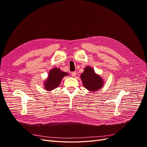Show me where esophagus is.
Masks as SVG:
<instances>
[{
	"label": "esophagus",
	"instance_id": "1",
	"mask_svg": "<svg viewBox=\"0 0 147 147\" xmlns=\"http://www.w3.org/2000/svg\"><path fill=\"white\" fill-rule=\"evenodd\" d=\"M76 74H77L76 71H73V72L71 73V75H72L73 77H75L76 76Z\"/></svg>",
	"mask_w": 147,
	"mask_h": 147
}]
</instances>
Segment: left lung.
Segmentation results:
<instances>
[{"label":"left lung","mask_w":147,"mask_h":147,"mask_svg":"<svg viewBox=\"0 0 147 147\" xmlns=\"http://www.w3.org/2000/svg\"><path fill=\"white\" fill-rule=\"evenodd\" d=\"M80 78L83 86L90 91H96L103 87L104 80L99 75L96 74L92 67H86Z\"/></svg>","instance_id":"1"}]
</instances>
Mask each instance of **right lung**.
<instances>
[{"instance_id":"right-lung-1","label":"right lung","mask_w":147,"mask_h":147,"mask_svg":"<svg viewBox=\"0 0 147 147\" xmlns=\"http://www.w3.org/2000/svg\"><path fill=\"white\" fill-rule=\"evenodd\" d=\"M67 73L61 71L58 68H54L49 71L48 78L44 82V87L48 91L57 88L64 76H68Z\"/></svg>"}]
</instances>
